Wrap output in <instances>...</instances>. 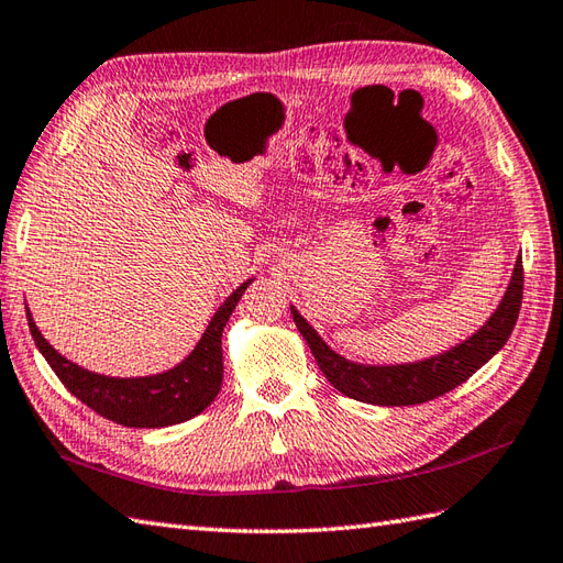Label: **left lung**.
Returning a JSON list of instances; mask_svg holds the SVG:
<instances>
[{"mask_svg":"<svg viewBox=\"0 0 563 563\" xmlns=\"http://www.w3.org/2000/svg\"><path fill=\"white\" fill-rule=\"evenodd\" d=\"M522 302V258L518 256L511 285L501 299L499 309L482 329L467 338L465 343L415 364H398V367H364V364L347 362L345 357L325 345L317 331L292 309V319L299 333L305 335L319 369L341 390L343 396L372 405H420L449 394L455 386L467 382L482 364L489 362L499 352L514 325Z\"/></svg>","mask_w":563,"mask_h":563,"instance_id":"left-lung-1","label":"left lung"}]
</instances>
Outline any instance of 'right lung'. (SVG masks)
<instances>
[{
	"mask_svg": "<svg viewBox=\"0 0 563 563\" xmlns=\"http://www.w3.org/2000/svg\"><path fill=\"white\" fill-rule=\"evenodd\" d=\"M252 280L242 283L234 290L225 305L208 323V329L191 355L177 364L175 369L165 374H155L146 378H112L100 376L76 367L69 360H64L37 331L35 321L29 311L31 335L43 352L47 364L59 376V382L69 388V394L86 402L90 410L102 415L104 420H112L122 427L136 429H155L191 420V417L206 410L218 396L222 384V345L220 335L230 319L232 309L238 307L242 292Z\"/></svg>",
	"mask_w": 563,
	"mask_h": 563,
	"instance_id": "1",
	"label": "right lung"
}]
</instances>
